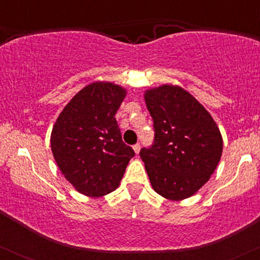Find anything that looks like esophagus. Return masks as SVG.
Segmentation results:
<instances>
[{"mask_svg": "<svg viewBox=\"0 0 260 260\" xmlns=\"http://www.w3.org/2000/svg\"><path fill=\"white\" fill-rule=\"evenodd\" d=\"M133 150H134V153L138 154L139 150H140V144H134L133 145Z\"/></svg>", "mask_w": 260, "mask_h": 260, "instance_id": "esophagus-1", "label": "esophagus"}]
</instances>
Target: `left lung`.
I'll list each match as a JSON object with an SVG mask.
<instances>
[{"mask_svg":"<svg viewBox=\"0 0 260 260\" xmlns=\"http://www.w3.org/2000/svg\"><path fill=\"white\" fill-rule=\"evenodd\" d=\"M144 99L155 131L151 147L139 153L149 180L164 198L186 199L215 171L222 154L221 133L210 113L181 86L149 89Z\"/></svg>","mask_w":260,"mask_h":260,"instance_id":"8db88e82","label":"left lung"}]
</instances>
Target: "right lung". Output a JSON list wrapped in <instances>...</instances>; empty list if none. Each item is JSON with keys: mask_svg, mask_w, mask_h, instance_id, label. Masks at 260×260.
<instances>
[{"mask_svg": "<svg viewBox=\"0 0 260 260\" xmlns=\"http://www.w3.org/2000/svg\"><path fill=\"white\" fill-rule=\"evenodd\" d=\"M124 96L120 85L91 83L74 95L52 128L53 157L82 194L101 197L115 190L134 156L115 118Z\"/></svg>", "mask_w": 260, "mask_h": 260, "instance_id": "add662e5", "label": "right lung"}]
</instances>
